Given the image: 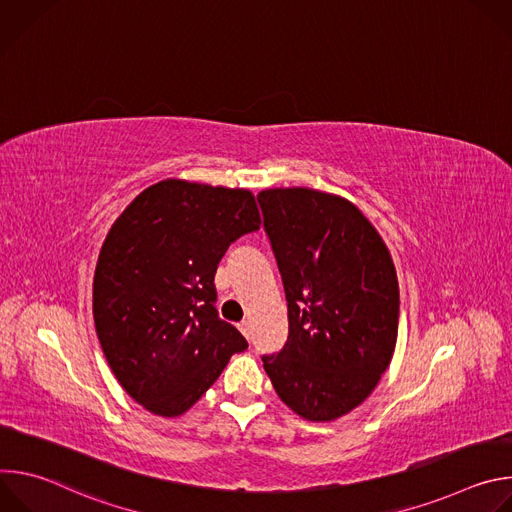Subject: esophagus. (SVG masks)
Returning <instances> with one entry per match:
<instances>
[{"instance_id": "obj_1", "label": "esophagus", "mask_w": 512, "mask_h": 512, "mask_svg": "<svg viewBox=\"0 0 512 512\" xmlns=\"http://www.w3.org/2000/svg\"><path fill=\"white\" fill-rule=\"evenodd\" d=\"M239 330L243 332V336H245L247 340L251 338V324H249V322H241V324H239Z\"/></svg>"}]
</instances>
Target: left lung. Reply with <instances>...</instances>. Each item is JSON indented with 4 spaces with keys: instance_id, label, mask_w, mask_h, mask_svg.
<instances>
[{
    "instance_id": "obj_1",
    "label": "left lung",
    "mask_w": 512,
    "mask_h": 512,
    "mask_svg": "<svg viewBox=\"0 0 512 512\" xmlns=\"http://www.w3.org/2000/svg\"><path fill=\"white\" fill-rule=\"evenodd\" d=\"M283 279L289 336L263 356L279 399L308 421H334L387 371L399 330L391 253L350 200L312 188L257 196Z\"/></svg>"
}]
</instances>
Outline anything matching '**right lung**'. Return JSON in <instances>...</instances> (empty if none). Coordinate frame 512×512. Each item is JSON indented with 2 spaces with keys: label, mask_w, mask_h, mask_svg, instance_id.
Listing matches in <instances>:
<instances>
[{
  "label": "right lung",
  "mask_w": 512,
  "mask_h": 512,
  "mask_svg": "<svg viewBox=\"0 0 512 512\" xmlns=\"http://www.w3.org/2000/svg\"><path fill=\"white\" fill-rule=\"evenodd\" d=\"M259 225L251 190L178 178L145 188L113 223L93 316L115 379L143 409L186 413L247 348L218 318L214 273L231 243Z\"/></svg>",
  "instance_id": "right-lung-1"
}]
</instances>
